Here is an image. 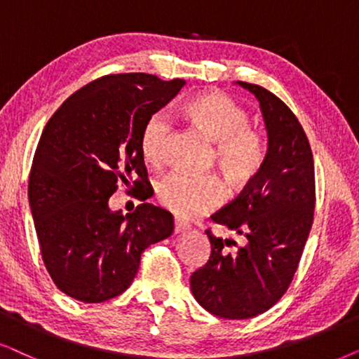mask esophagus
I'll return each mask as SVG.
<instances>
[{"mask_svg": "<svg viewBox=\"0 0 359 359\" xmlns=\"http://www.w3.org/2000/svg\"><path fill=\"white\" fill-rule=\"evenodd\" d=\"M187 229H189L187 223L180 222V219H175V222H174V233H175V235H180V233L187 231Z\"/></svg>", "mask_w": 359, "mask_h": 359, "instance_id": "obj_1", "label": "esophagus"}]
</instances>
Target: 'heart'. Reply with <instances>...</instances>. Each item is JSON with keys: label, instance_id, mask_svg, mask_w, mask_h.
I'll use <instances>...</instances> for the list:
<instances>
[{"label": "heart", "instance_id": "b5f03b06", "mask_svg": "<svg viewBox=\"0 0 359 359\" xmlns=\"http://www.w3.org/2000/svg\"><path fill=\"white\" fill-rule=\"evenodd\" d=\"M184 113L195 128L217 142L215 157L231 185L250 182L264 164L266 141L250 126V116L223 93H203L185 103ZM172 131L170 119L162 111L152 113L142 124L141 156L147 164H159ZM159 202L182 218H194L217 208L224 200V187L213 175L197 177L170 172L156 185Z\"/></svg>", "mask_w": 359, "mask_h": 359}]
</instances>
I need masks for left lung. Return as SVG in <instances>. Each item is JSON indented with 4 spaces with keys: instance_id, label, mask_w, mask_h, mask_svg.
Instances as JSON below:
<instances>
[{
    "instance_id": "obj_1",
    "label": "left lung",
    "mask_w": 359,
    "mask_h": 359,
    "mask_svg": "<svg viewBox=\"0 0 359 359\" xmlns=\"http://www.w3.org/2000/svg\"><path fill=\"white\" fill-rule=\"evenodd\" d=\"M257 98L267 131L264 164L245 190L212 215L243 238L207 229L208 261L190 276V289L207 312L245 320L269 310L297 271L313 222L315 170L309 140L287 104L269 90L236 82Z\"/></svg>"
}]
</instances>
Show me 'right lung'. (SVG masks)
Returning <instances> with one entry per match:
<instances>
[{"label": "right lung", "instance_id": "add662e5", "mask_svg": "<svg viewBox=\"0 0 359 359\" xmlns=\"http://www.w3.org/2000/svg\"><path fill=\"white\" fill-rule=\"evenodd\" d=\"M185 85L149 74L107 75L62 103L46 124L29 174V207L41 255L69 297L100 304L123 294L147 246L174 231L172 213L152 203L109 210L118 184L151 197L140 149L142 124Z\"/></svg>", "mask_w": 359, "mask_h": 359}]
</instances>
